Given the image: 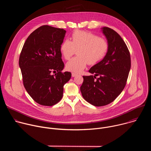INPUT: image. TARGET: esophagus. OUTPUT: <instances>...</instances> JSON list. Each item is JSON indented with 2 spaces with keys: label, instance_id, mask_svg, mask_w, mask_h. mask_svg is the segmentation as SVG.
<instances>
[{
  "label": "esophagus",
  "instance_id": "obj_1",
  "mask_svg": "<svg viewBox=\"0 0 151 151\" xmlns=\"http://www.w3.org/2000/svg\"><path fill=\"white\" fill-rule=\"evenodd\" d=\"M77 75V74L76 73H72V77H75V76H76Z\"/></svg>",
  "mask_w": 151,
  "mask_h": 151
}]
</instances>
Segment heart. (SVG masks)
I'll use <instances>...</instances> for the list:
<instances>
[{"label":"heart","mask_w":151,"mask_h":151,"mask_svg":"<svg viewBox=\"0 0 151 151\" xmlns=\"http://www.w3.org/2000/svg\"><path fill=\"white\" fill-rule=\"evenodd\" d=\"M64 59L69 60L78 50V56L66 64V69L74 73H80L87 64L94 65L101 60L108 50V44L103 38L91 32L75 30L70 40H63L60 47Z\"/></svg>","instance_id":"obj_1"}]
</instances>
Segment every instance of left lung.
<instances>
[{
	"instance_id": "1",
	"label": "left lung",
	"mask_w": 151,
	"mask_h": 151,
	"mask_svg": "<svg viewBox=\"0 0 151 151\" xmlns=\"http://www.w3.org/2000/svg\"><path fill=\"white\" fill-rule=\"evenodd\" d=\"M102 30L108 43L107 52L89 70L94 76H83L80 88L83 99L95 106H106L116 99L125 87L131 68L130 54L122 37L111 28Z\"/></svg>"
}]
</instances>
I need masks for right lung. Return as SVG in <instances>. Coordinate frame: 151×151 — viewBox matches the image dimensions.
I'll use <instances>...</instances> for the list:
<instances>
[{
    "instance_id": "obj_1",
    "label": "right lung",
    "mask_w": 151,
    "mask_h": 151,
    "mask_svg": "<svg viewBox=\"0 0 151 151\" xmlns=\"http://www.w3.org/2000/svg\"><path fill=\"white\" fill-rule=\"evenodd\" d=\"M66 33L63 29L42 26L29 35L21 50L19 66L23 85L40 105L51 106L59 102L63 86L71 78L70 72H61L64 64L60 47Z\"/></svg>"
}]
</instances>
